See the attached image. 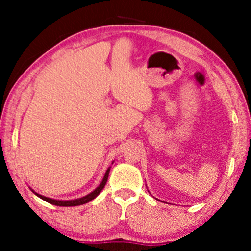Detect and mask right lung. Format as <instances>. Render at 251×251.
Returning a JSON list of instances; mask_svg holds the SVG:
<instances>
[{
    "label": "right lung",
    "mask_w": 251,
    "mask_h": 251,
    "mask_svg": "<svg viewBox=\"0 0 251 251\" xmlns=\"http://www.w3.org/2000/svg\"><path fill=\"white\" fill-rule=\"evenodd\" d=\"M108 174H109V169H107V171H106L105 176H103L101 183L99 184V186L94 190V191H92L91 194H88L87 196H85V197H81V198H77V200H72V201H57V200H53V198H48V197H45V196L42 195H39V194H35L36 196H39L40 198L43 201H48V203L53 204V205H57V206H76V205H82V204L85 203H88V201H91L92 200H94V198L97 197L98 195L101 192V190L105 188L106 185V181H107V178H108Z\"/></svg>",
    "instance_id": "obj_1"
}]
</instances>
